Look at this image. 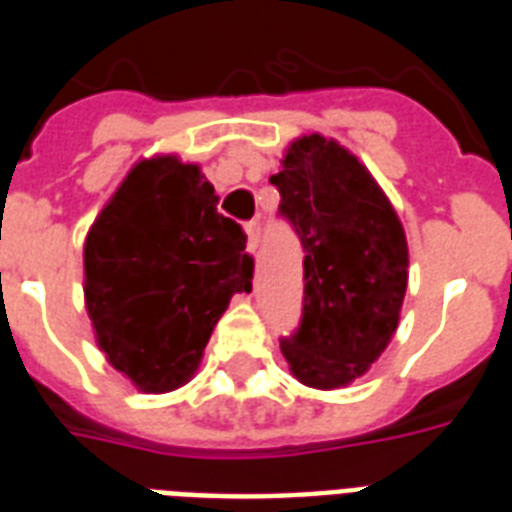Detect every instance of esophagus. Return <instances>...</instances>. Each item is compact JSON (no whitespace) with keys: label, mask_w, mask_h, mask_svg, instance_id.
Listing matches in <instances>:
<instances>
[{"label":"esophagus","mask_w":512,"mask_h":512,"mask_svg":"<svg viewBox=\"0 0 512 512\" xmlns=\"http://www.w3.org/2000/svg\"><path fill=\"white\" fill-rule=\"evenodd\" d=\"M244 228H247V249L249 252H255L257 244H260V220H249Z\"/></svg>","instance_id":"1"}]
</instances>
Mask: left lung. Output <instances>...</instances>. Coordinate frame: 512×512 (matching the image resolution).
Returning <instances> with one entry per match:
<instances>
[{
  "mask_svg": "<svg viewBox=\"0 0 512 512\" xmlns=\"http://www.w3.org/2000/svg\"><path fill=\"white\" fill-rule=\"evenodd\" d=\"M281 165L270 176L278 215L305 252L302 318L281 352L302 384L336 389L363 376L397 331L405 231L365 165L334 139L302 136Z\"/></svg>",
  "mask_w": 512,
  "mask_h": 512,
  "instance_id": "left-lung-1",
  "label": "left lung"
}]
</instances>
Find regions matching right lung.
I'll list each match as a JSON object with an SVG mask.
<instances>
[{"instance_id":"obj_1","label":"right lung","mask_w":512,"mask_h":512,"mask_svg":"<svg viewBox=\"0 0 512 512\" xmlns=\"http://www.w3.org/2000/svg\"><path fill=\"white\" fill-rule=\"evenodd\" d=\"M244 247L197 165L141 160L83 247L86 310L112 368L144 392L186 384L228 299L252 292Z\"/></svg>"}]
</instances>
